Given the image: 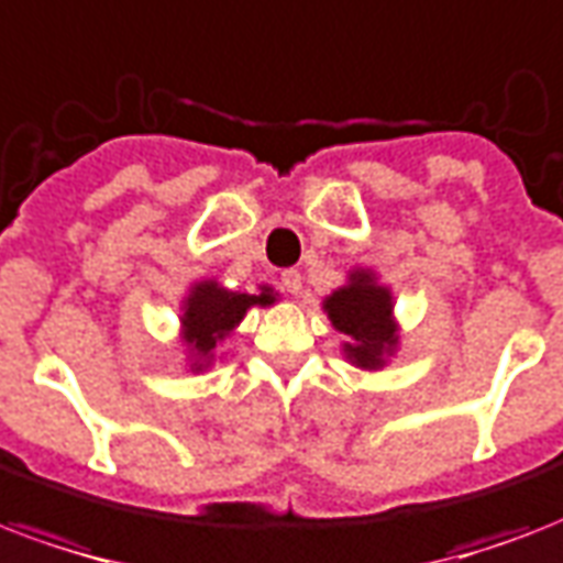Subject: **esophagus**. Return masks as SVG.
I'll use <instances>...</instances> for the list:
<instances>
[{"label": "esophagus", "instance_id": "obj_1", "mask_svg": "<svg viewBox=\"0 0 563 563\" xmlns=\"http://www.w3.org/2000/svg\"><path fill=\"white\" fill-rule=\"evenodd\" d=\"M282 287H285L290 296L302 294V273H299V269H285V273H282Z\"/></svg>", "mask_w": 563, "mask_h": 563}]
</instances>
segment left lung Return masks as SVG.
<instances>
[{
    "label": "left lung",
    "mask_w": 563,
    "mask_h": 563,
    "mask_svg": "<svg viewBox=\"0 0 563 563\" xmlns=\"http://www.w3.org/2000/svg\"><path fill=\"white\" fill-rule=\"evenodd\" d=\"M394 290L373 267H352L338 290L322 299V313L334 329L346 334L341 355L352 367L378 373L399 352V320Z\"/></svg>",
    "instance_id": "1"
}]
</instances>
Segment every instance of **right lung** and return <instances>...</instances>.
Listing matches in <instances>:
<instances>
[{
    "label": "right lung",
    "instance_id": "right-lung-1",
    "mask_svg": "<svg viewBox=\"0 0 563 563\" xmlns=\"http://www.w3.org/2000/svg\"><path fill=\"white\" fill-rule=\"evenodd\" d=\"M276 302L278 294L269 285H258V294H241L222 287L217 278L190 282L178 302V341L185 346V369L194 376L211 369L220 343L232 338L246 311Z\"/></svg>",
    "mask_w": 563,
    "mask_h": 563
}]
</instances>
